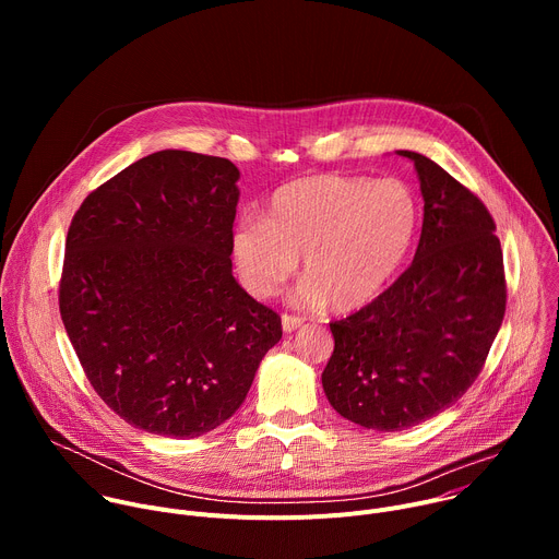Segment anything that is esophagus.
I'll list each match as a JSON object with an SVG mask.
<instances>
[{"label":"esophagus","instance_id":"1","mask_svg":"<svg viewBox=\"0 0 559 559\" xmlns=\"http://www.w3.org/2000/svg\"><path fill=\"white\" fill-rule=\"evenodd\" d=\"M281 321H283V332H287V334L296 332L302 325V318L300 316H292V313H283Z\"/></svg>","mask_w":559,"mask_h":559}]
</instances>
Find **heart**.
Returning a JSON list of instances; mask_svg holds the SVG:
<instances>
[{"label": "heart", "mask_w": 559, "mask_h": 559, "mask_svg": "<svg viewBox=\"0 0 559 559\" xmlns=\"http://www.w3.org/2000/svg\"><path fill=\"white\" fill-rule=\"evenodd\" d=\"M423 207L409 183L316 175L278 188L267 216H243L231 229V252L246 285L272 296L305 254L309 276L296 300H328L352 311L373 300L401 270L418 236Z\"/></svg>", "instance_id": "1"}]
</instances>
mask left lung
<instances>
[{
    "instance_id": "obj_1",
    "label": "left lung",
    "mask_w": 559,
    "mask_h": 559,
    "mask_svg": "<svg viewBox=\"0 0 559 559\" xmlns=\"http://www.w3.org/2000/svg\"><path fill=\"white\" fill-rule=\"evenodd\" d=\"M412 158L425 199L414 263L380 296L330 323L323 371L332 407L347 420L403 431L447 407L480 376L507 309L496 221L487 205L431 158Z\"/></svg>"
}]
</instances>
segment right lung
<instances>
[{
    "instance_id": "obj_1",
    "label": "right lung",
    "mask_w": 559,
    "mask_h": 559,
    "mask_svg": "<svg viewBox=\"0 0 559 559\" xmlns=\"http://www.w3.org/2000/svg\"><path fill=\"white\" fill-rule=\"evenodd\" d=\"M238 170L162 150L72 216L59 311L102 401L128 425L194 438L225 423L281 341V316L231 276Z\"/></svg>"
}]
</instances>
